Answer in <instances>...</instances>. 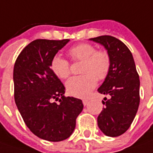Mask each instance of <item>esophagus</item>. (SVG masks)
Segmentation results:
<instances>
[{"label":"esophagus","instance_id":"esophagus-1","mask_svg":"<svg viewBox=\"0 0 153 153\" xmlns=\"http://www.w3.org/2000/svg\"><path fill=\"white\" fill-rule=\"evenodd\" d=\"M89 103V100H87V99H85V100H83V104H84V105H86L87 104Z\"/></svg>","mask_w":153,"mask_h":153}]
</instances>
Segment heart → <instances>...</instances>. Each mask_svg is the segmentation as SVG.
<instances>
[{
	"mask_svg": "<svg viewBox=\"0 0 153 153\" xmlns=\"http://www.w3.org/2000/svg\"><path fill=\"white\" fill-rule=\"evenodd\" d=\"M73 60L82 61L79 76L70 78L66 82V90L73 96L84 98L91 92L97 84V79H105L111 68V59L105 51H96L90 43H80L71 48L68 52ZM52 72L56 76L64 79L69 76L70 68L67 59L60 55H55L50 63Z\"/></svg>",
	"mask_w": 153,
	"mask_h": 153,
	"instance_id": "heart-1",
	"label": "heart"
}]
</instances>
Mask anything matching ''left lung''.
I'll list each match as a JSON object with an SVG mask.
<instances>
[{
    "instance_id": "obj_1",
    "label": "left lung",
    "mask_w": 153,
    "mask_h": 153,
    "mask_svg": "<svg viewBox=\"0 0 153 153\" xmlns=\"http://www.w3.org/2000/svg\"><path fill=\"white\" fill-rule=\"evenodd\" d=\"M102 45L111 59V68L98 89L105 105L97 118L99 128L105 136L118 137L125 133L132 123L140 103L139 75L131 51L122 42L111 36L90 38Z\"/></svg>"
}]
</instances>
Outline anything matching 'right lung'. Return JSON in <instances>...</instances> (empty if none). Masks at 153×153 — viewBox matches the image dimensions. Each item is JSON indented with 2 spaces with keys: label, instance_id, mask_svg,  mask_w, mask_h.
I'll list each match as a JSON object with an SVG mask.
<instances>
[{
  "label": "right lung",
  "instance_id": "obj_1",
  "mask_svg": "<svg viewBox=\"0 0 153 153\" xmlns=\"http://www.w3.org/2000/svg\"><path fill=\"white\" fill-rule=\"evenodd\" d=\"M68 42L34 40L21 52L14 65L17 109L29 130L49 142L63 141L72 135L84 107L79 99L64 96V85L50 68L52 59Z\"/></svg>",
  "mask_w": 153,
  "mask_h": 153
}]
</instances>
